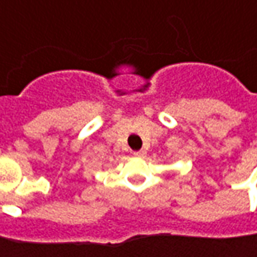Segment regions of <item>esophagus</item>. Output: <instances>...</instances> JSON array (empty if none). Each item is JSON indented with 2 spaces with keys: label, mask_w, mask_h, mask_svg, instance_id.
I'll use <instances>...</instances> for the list:
<instances>
[{
  "label": "esophagus",
  "mask_w": 257,
  "mask_h": 257,
  "mask_svg": "<svg viewBox=\"0 0 257 257\" xmlns=\"http://www.w3.org/2000/svg\"><path fill=\"white\" fill-rule=\"evenodd\" d=\"M146 154H147V152L144 151V150H140V151L134 152V155H136V157H144Z\"/></svg>",
  "instance_id": "obj_1"
}]
</instances>
